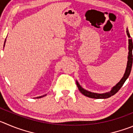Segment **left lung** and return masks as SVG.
<instances>
[{
    "label": "left lung",
    "mask_w": 133,
    "mask_h": 133,
    "mask_svg": "<svg viewBox=\"0 0 133 133\" xmlns=\"http://www.w3.org/2000/svg\"><path fill=\"white\" fill-rule=\"evenodd\" d=\"M127 34L128 35L129 38L131 37L129 34V30L127 29ZM129 52H128V57H127V68L125 69V74H124L123 77L121 78V80L119 81L118 83H117L115 86H114L111 89V90L110 92H108L105 93H102V94H99V93H95V92H92L89 91V90H85V89L82 87L79 83H78L77 81H76V84L77 86L78 89H79V91L83 94L85 96H87V97L92 98H96V99H105L111 97V96L114 95L115 93H117L119 91L120 89H121V87L123 86V85L124 84V83L125 82V81L127 79V78L129 76L130 74H131V68H132V48H133V45H132V38H130V39H129Z\"/></svg>",
    "instance_id": "left-lung-1"
}]
</instances>
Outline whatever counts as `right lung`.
Returning a JSON list of instances; mask_svg holds the SVG:
<instances>
[{
    "label": "right lung",
    "mask_w": 133,
    "mask_h": 133,
    "mask_svg": "<svg viewBox=\"0 0 133 133\" xmlns=\"http://www.w3.org/2000/svg\"><path fill=\"white\" fill-rule=\"evenodd\" d=\"M5 43H6V39H5L4 44V46H5ZM46 96V95H43V96H38V97H37V98H42V97H43V96Z\"/></svg>",
    "instance_id": "1"
}]
</instances>
